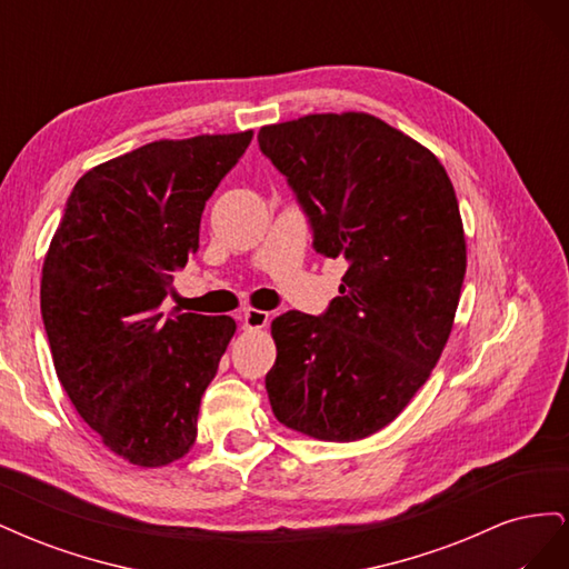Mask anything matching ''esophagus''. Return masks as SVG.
Masks as SVG:
<instances>
[{
  "mask_svg": "<svg viewBox=\"0 0 569 569\" xmlns=\"http://www.w3.org/2000/svg\"><path fill=\"white\" fill-rule=\"evenodd\" d=\"M242 322H244V330H263V327H268L270 322V313L266 311H258V308H249V311H244L242 316Z\"/></svg>",
  "mask_w": 569,
  "mask_h": 569,
  "instance_id": "34e87169",
  "label": "esophagus"
}]
</instances>
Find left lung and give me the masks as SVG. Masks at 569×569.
Listing matches in <instances>:
<instances>
[{
    "label": "left lung",
    "mask_w": 569,
    "mask_h": 569,
    "mask_svg": "<svg viewBox=\"0 0 569 569\" xmlns=\"http://www.w3.org/2000/svg\"><path fill=\"white\" fill-rule=\"evenodd\" d=\"M258 144L316 249L349 261L325 316L272 320V412L320 441L366 439L401 416L451 337L468 268L453 182L427 147L363 111L263 126Z\"/></svg>",
    "instance_id": "8db88e82"
}]
</instances>
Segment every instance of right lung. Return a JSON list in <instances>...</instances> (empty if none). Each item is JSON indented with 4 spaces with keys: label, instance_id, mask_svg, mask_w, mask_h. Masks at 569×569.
<instances>
[{
    "label": "right lung",
    "instance_id": "add662e5",
    "mask_svg": "<svg viewBox=\"0 0 569 569\" xmlns=\"http://www.w3.org/2000/svg\"><path fill=\"white\" fill-rule=\"evenodd\" d=\"M253 130L159 140L84 173L42 263L40 308L57 377L109 451L166 468L197 441L206 387L237 325L163 316L199 251L206 199Z\"/></svg>",
    "mask_w": 569,
    "mask_h": 569
}]
</instances>
